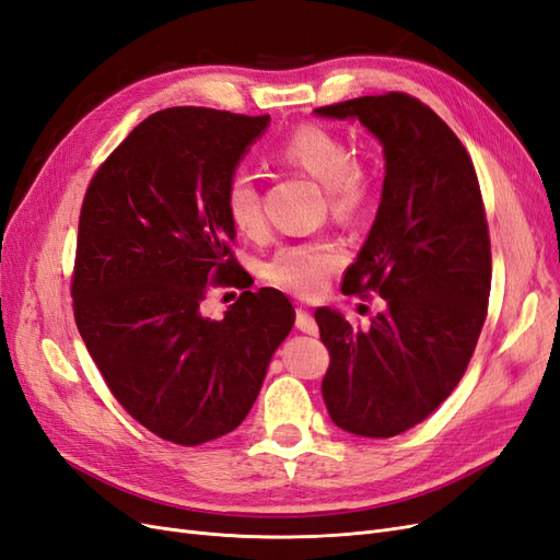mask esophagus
<instances>
[{"label": "esophagus", "instance_id": "34e87169", "mask_svg": "<svg viewBox=\"0 0 560 560\" xmlns=\"http://www.w3.org/2000/svg\"><path fill=\"white\" fill-rule=\"evenodd\" d=\"M296 327H299L303 334H311V336L317 334V322H315V317H313L308 311H303V308L296 311Z\"/></svg>", "mask_w": 560, "mask_h": 560}]
</instances>
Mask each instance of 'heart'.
Listing matches in <instances>:
<instances>
[{
	"instance_id": "b5f03b06",
	"label": "heart",
	"mask_w": 560,
	"mask_h": 560,
	"mask_svg": "<svg viewBox=\"0 0 560 560\" xmlns=\"http://www.w3.org/2000/svg\"><path fill=\"white\" fill-rule=\"evenodd\" d=\"M276 159L325 184L329 210L338 219L360 214L371 198L374 179L369 167L352 156L350 144L329 128L299 126L278 144ZM229 222L245 235L264 229L261 194L254 175L235 171L224 189ZM343 252L331 241H301L282 245L264 266V276L278 290L296 296H315L325 290L327 278L341 266Z\"/></svg>"
}]
</instances>
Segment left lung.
Returning a JSON list of instances; mask_svg holds the SVG:
<instances>
[{"mask_svg": "<svg viewBox=\"0 0 560 560\" xmlns=\"http://www.w3.org/2000/svg\"><path fill=\"white\" fill-rule=\"evenodd\" d=\"M315 114L358 118L383 144L376 222L341 290L378 294L387 308L369 329L331 308L315 322L331 358L322 378L331 420L387 439L439 409L477 348L490 294L483 198L467 149L418 97L364 95Z\"/></svg>", "mask_w": 560, "mask_h": 560, "instance_id": "8db88e82", "label": "left lung"}]
</instances>
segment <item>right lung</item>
<instances>
[{
    "instance_id": "1",
    "label": "right lung",
    "mask_w": 560,
    "mask_h": 560,
    "mask_svg": "<svg viewBox=\"0 0 560 560\" xmlns=\"http://www.w3.org/2000/svg\"><path fill=\"white\" fill-rule=\"evenodd\" d=\"M270 116L208 107L151 114L97 167L83 196L74 319L116 401L149 432L198 446L233 432L294 325L273 287L249 292L224 189ZM210 285L246 292L222 320Z\"/></svg>"
}]
</instances>
